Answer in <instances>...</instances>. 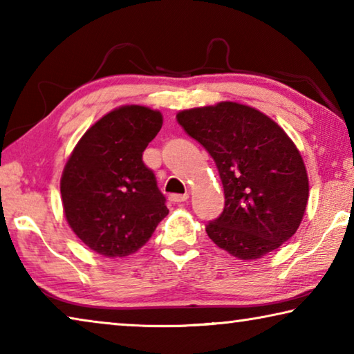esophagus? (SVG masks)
Segmentation results:
<instances>
[{"instance_id":"esophagus-1","label":"esophagus","mask_w":354,"mask_h":354,"mask_svg":"<svg viewBox=\"0 0 354 354\" xmlns=\"http://www.w3.org/2000/svg\"><path fill=\"white\" fill-rule=\"evenodd\" d=\"M169 200H170L171 203H184V201H187V200H189V195H187V194H184V195L171 194V195L169 196Z\"/></svg>"}]
</instances>
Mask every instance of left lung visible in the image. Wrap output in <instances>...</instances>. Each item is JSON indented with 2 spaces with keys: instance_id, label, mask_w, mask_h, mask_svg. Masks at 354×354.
<instances>
[{
  "instance_id": "1",
  "label": "left lung",
  "mask_w": 354,
  "mask_h": 354,
  "mask_svg": "<svg viewBox=\"0 0 354 354\" xmlns=\"http://www.w3.org/2000/svg\"><path fill=\"white\" fill-rule=\"evenodd\" d=\"M178 123L212 156L225 209L206 232L237 259L272 253L295 234L309 181L301 154L270 117L232 101L181 111Z\"/></svg>"
}]
</instances>
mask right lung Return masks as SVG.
<instances>
[{"label": "right lung", "instance_id": "1", "mask_svg": "<svg viewBox=\"0 0 354 354\" xmlns=\"http://www.w3.org/2000/svg\"><path fill=\"white\" fill-rule=\"evenodd\" d=\"M162 113L122 106L106 113L77 142L61 178L64 214L75 234L106 257L136 253L169 209L142 154Z\"/></svg>", "mask_w": 354, "mask_h": 354}]
</instances>
